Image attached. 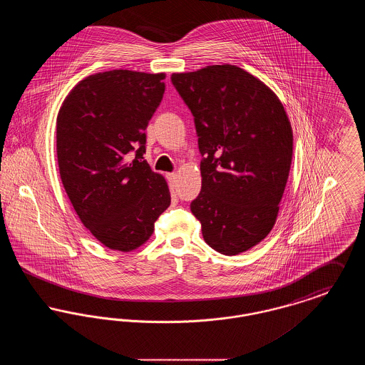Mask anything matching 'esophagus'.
I'll return each instance as SVG.
<instances>
[{"instance_id":"1","label":"esophagus","mask_w":365,"mask_h":365,"mask_svg":"<svg viewBox=\"0 0 365 365\" xmlns=\"http://www.w3.org/2000/svg\"><path fill=\"white\" fill-rule=\"evenodd\" d=\"M176 179H178V176H176L175 173H173V174H167V180H168V185H170L171 189L176 187V182H178Z\"/></svg>"}]
</instances>
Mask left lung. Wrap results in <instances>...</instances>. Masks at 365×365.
<instances>
[{
  "label": "left lung",
  "mask_w": 365,
  "mask_h": 365,
  "mask_svg": "<svg viewBox=\"0 0 365 365\" xmlns=\"http://www.w3.org/2000/svg\"><path fill=\"white\" fill-rule=\"evenodd\" d=\"M190 109L202 156L201 191L190 204L205 242L234 256L275 225L293 157V131L278 97L235 66L173 73Z\"/></svg>",
  "instance_id": "left-lung-1"
}]
</instances>
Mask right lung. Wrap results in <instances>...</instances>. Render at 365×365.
<instances>
[{
    "instance_id": "right-lung-1",
    "label": "right lung",
    "mask_w": 365,
    "mask_h": 365,
    "mask_svg": "<svg viewBox=\"0 0 365 365\" xmlns=\"http://www.w3.org/2000/svg\"><path fill=\"white\" fill-rule=\"evenodd\" d=\"M164 78L127 70L90 75L57 116L61 182L83 226L109 249L130 252L146 242L171 204L164 178L143 160Z\"/></svg>"
}]
</instances>
